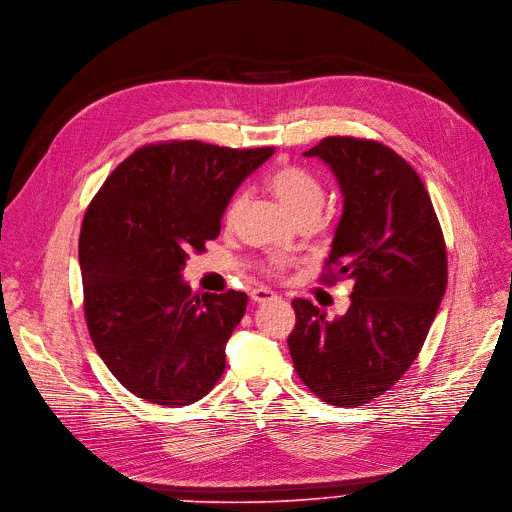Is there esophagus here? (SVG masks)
Segmentation results:
<instances>
[{"mask_svg": "<svg viewBox=\"0 0 512 512\" xmlns=\"http://www.w3.org/2000/svg\"><path fill=\"white\" fill-rule=\"evenodd\" d=\"M251 299H253L255 303H265V301L278 299V295H276L274 291H270V288L259 286V288H253V291H251Z\"/></svg>", "mask_w": 512, "mask_h": 512, "instance_id": "obj_1", "label": "esophagus"}]
</instances>
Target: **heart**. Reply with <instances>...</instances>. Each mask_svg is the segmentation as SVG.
<instances>
[{"label":"heart","mask_w":512,"mask_h":512,"mask_svg":"<svg viewBox=\"0 0 512 512\" xmlns=\"http://www.w3.org/2000/svg\"><path fill=\"white\" fill-rule=\"evenodd\" d=\"M265 186L276 196V201L291 213L295 219H303L309 215H318L324 190L318 177L309 169L295 165V163H280L276 165L268 177H265ZM244 207V196H234L226 207L224 213V226L232 228ZM286 259L270 257L261 265V270L270 276H280L286 270Z\"/></svg>","instance_id":"obj_1"}]
</instances>
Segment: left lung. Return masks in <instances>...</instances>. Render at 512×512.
<instances>
[{
    "label": "left lung",
    "instance_id": "8db88e82",
    "mask_svg": "<svg viewBox=\"0 0 512 512\" xmlns=\"http://www.w3.org/2000/svg\"><path fill=\"white\" fill-rule=\"evenodd\" d=\"M320 157L339 180L343 215L320 282L351 280L345 316L328 320L295 299L288 351L299 379L322 402L364 406L408 372L448 284L446 240L418 173L376 140L330 136Z\"/></svg>",
    "mask_w": 512,
    "mask_h": 512
}]
</instances>
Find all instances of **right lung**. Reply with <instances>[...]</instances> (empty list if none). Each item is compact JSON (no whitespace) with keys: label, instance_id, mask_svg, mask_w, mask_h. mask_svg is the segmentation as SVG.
Listing matches in <instances>:
<instances>
[{"label":"right lung","instance_id":"obj_1","mask_svg":"<svg viewBox=\"0 0 512 512\" xmlns=\"http://www.w3.org/2000/svg\"><path fill=\"white\" fill-rule=\"evenodd\" d=\"M272 154V146L198 140L148 144L92 198L79 236L85 322L102 362L133 395L180 408L224 374L247 295H192L182 270L219 236L234 190Z\"/></svg>","mask_w":512,"mask_h":512}]
</instances>
